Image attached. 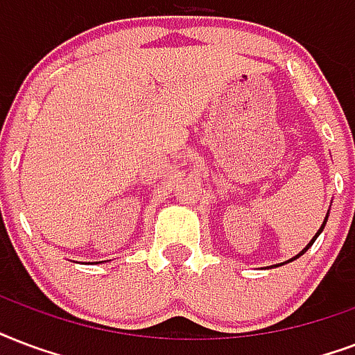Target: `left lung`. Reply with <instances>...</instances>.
<instances>
[{
    "instance_id": "obj_1",
    "label": "left lung",
    "mask_w": 355,
    "mask_h": 355,
    "mask_svg": "<svg viewBox=\"0 0 355 355\" xmlns=\"http://www.w3.org/2000/svg\"><path fill=\"white\" fill-rule=\"evenodd\" d=\"M326 220H328V215H326V218H324V222H322V226H320V230H318V232H317V235H315V237H313V239H311V243L307 244L306 248L302 250L300 254H298V255H295V257H293V259H289V261H295V259H298V257H300V255H304V254H306L307 250H309V246H311V244H313V243H315V241H317V237H318V235H320V233H322L324 226H326ZM289 261H287V263H289Z\"/></svg>"
}]
</instances>
